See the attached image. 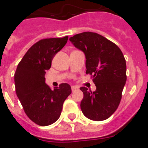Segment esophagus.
<instances>
[{"mask_svg":"<svg viewBox=\"0 0 148 148\" xmlns=\"http://www.w3.org/2000/svg\"><path fill=\"white\" fill-rule=\"evenodd\" d=\"M77 88H78L77 86H71V91H72V92H74V91H76Z\"/></svg>","mask_w":148,"mask_h":148,"instance_id":"obj_1","label":"esophagus"}]
</instances>
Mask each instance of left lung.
Returning <instances> with one entry per match:
<instances>
[{
    "label": "left lung",
    "mask_w": 148,
    "mask_h": 148,
    "mask_svg": "<svg viewBox=\"0 0 148 148\" xmlns=\"http://www.w3.org/2000/svg\"><path fill=\"white\" fill-rule=\"evenodd\" d=\"M69 40L85 54L86 73L92 75L96 86L95 92L79 88L83 93V115L93 121L106 120L119 106L127 80L124 55L115 44L95 33H79Z\"/></svg>",
    "instance_id": "8db88e82"
}]
</instances>
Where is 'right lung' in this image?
Wrapping results in <instances>:
<instances>
[{
	"label": "right lung",
	"mask_w": 148,
	"mask_h": 148,
	"mask_svg": "<svg viewBox=\"0 0 148 148\" xmlns=\"http://www.w3.org/2000/svg\"><path fill=\"white\" fill-rule=\"evenodd\" d=\"M68 38L38 41L25 53L15 73L16 95L28 118L38 125H51L58 120L64 101L71 93L68 83L51 89L45 77L53 58L65 45Z\"/></svg>",
	"instance_id": "right-lung-1"
}]
</instances>
